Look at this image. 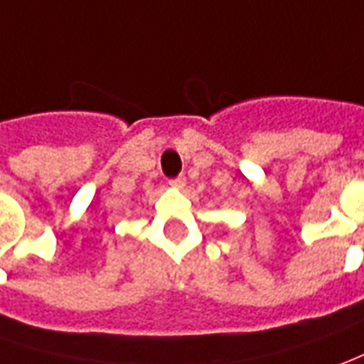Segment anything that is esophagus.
I'll use <instances>...</instances> for the list:
<instances>
[{
    "mask_svg": "<svg viewBox=\"0 0 364 364\" xmlns=\"http://www.w3.org/2000/svg\"><path fill=\"white\" fill-rule=\"evenodd\" d=\"M169 185H171V187H177V189H183V187L187 185V179H185L183 175H179V177H173V179H169Z\"/></svg>",
    "mask_w": 364,
    "mask_h": 364,
    "instance_id": "obj_1",
    "label": "esophagus"
}]
</instances>
